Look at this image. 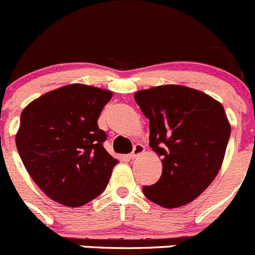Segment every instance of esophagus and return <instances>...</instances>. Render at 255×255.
Listing matches in <instances>:
<instances>
[{"label": "esophagus", "instance_id": "1", "mask_svg": "<svg viewBox=\"0 0 255 255\" xmlns=\"http://www.w3.org/2000/svg\"><path fill=\"white\" fill-rule=\"evenodd\" d=\"M144 150H145L144 145L138 143V144H135L134 148H133V152L129 154V158L130 159H134V158H137L138 155L143 154V153H144Z\"/></svg>", "mask_w": 255, "mask_h": 255}]
</instances>
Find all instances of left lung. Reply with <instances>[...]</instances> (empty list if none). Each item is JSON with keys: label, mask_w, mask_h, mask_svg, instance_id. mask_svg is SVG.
I'll use <instances>...</instances> for the list:
<instances>
[{"label": "left lung", "mask_w": 255, "mask_h": 255, "mask_svg": "<svg viewBox=\"0 0 255 255\" xmlns=\"http://www.w3.org/2000/svg\"><path fill=\"white\" fill-rule=\"evenodd\" d=\"M149 120V145L162 158V175L143 194L163 208H178L201 196L218 174L231 135L221 102L180 85L134 93Z\"/></svg>", "instance_id": "obj_1"}]
</instances>
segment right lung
<instances>
[{
	"instance_id": "add662e5",
	"label": "right lung",
	"mask_w": 255,
	"mask_h": 255,
	"mask_svg": "<svg viewBox=\"0 0 255 255\" xmlns=\"http://www.w3.org/2000/svg\"><path fill=\"white\" fill-rule=\"evenodd\" d=\"M113 93L72 83L32 101L21 113L16 145L24 168L52 201L71 208L97 198L118 163L103 147L97 120Z\"/></svg>"
}]
</instances>
